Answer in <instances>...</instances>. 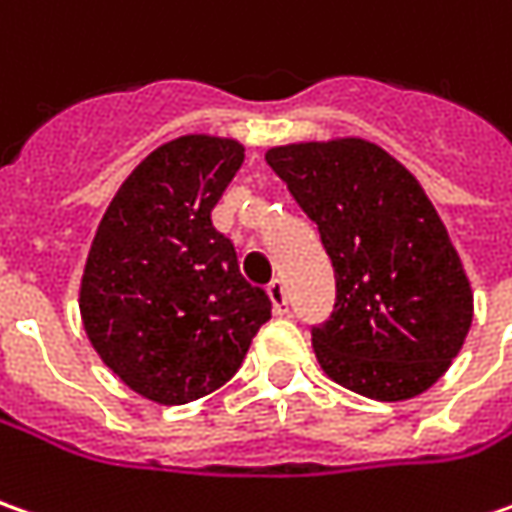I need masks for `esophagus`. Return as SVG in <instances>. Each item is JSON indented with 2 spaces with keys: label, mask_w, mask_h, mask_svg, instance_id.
<instances>
[{
  "label": "esophagus",
  "mask_w": 512,
  "mask_h": 512,
  "mask_svg": "<svg viewBox=\"0 0 512 512\" xmlns=\"http://www.w3.org/2000/svg\"><path fill=\"white\" fill-rule=\"evenodd\" d=\"M269 300H272L274 314H289V297H286V289H283L280 280H274L269 286Z\"/></svg>",
  "instance_id": "1"
}]
</instances>
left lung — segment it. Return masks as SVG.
I'll use <instances>...</instances> for the list:
<instances>
[{"label":"left lung","instance_id":"left-lung-1","mask_svg":"<svg viewBox=\"0 0 512 512\" xmlns=\"http://www.w3.org/2000/svg\"><path fill=\"white\" fill-rule=\"evenodd\" d=\"M317 223L337 303L311 331L320 368L379 402L419 397L450 368L473 323V289L422 184L357 135L266 150Z\"/></svg>","mask_w":512,"mask_h":512}]
</instances>
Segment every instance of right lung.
I'll use <instances>...</instances> for the list:
<instances>
[{
	"label": "right lung",
	"mask_w": 512,
	"mask_h": 512,
	"mask_svg": "<svg viewBox=\"0 0 512 512\" xmlns=\"http://www.w3.org/2000/svg\"><path fill=\"white\" fill-rule=\"evenodd\" d=\"M235 138L192 133L152 150L118 186L90 243L81 326L138 397L186 405L238 374L272 303L240 274L212 209L243 164Z\"/></svg>",
	"instance_id": "1"
}]
</instances>
